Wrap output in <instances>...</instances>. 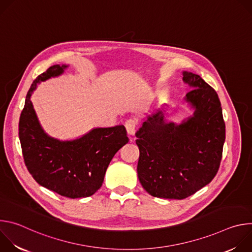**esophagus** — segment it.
I'll list each match as a JSON object with an SVG mask.
<instances>
[{
    "label": "esophagus",
    "mask_w": 252,
    "mask_h": 252,
    "mask_svg": "<svg viewBox=\"0 0 252 252\" xmlns=\"http://www.w3.org/2000/svg\"><path fill=\"white\" fill-rule=\"evenodd\" d=\"M126 126V131L129 135H134L135 133V130H136V122L134 120H128L126 122L125 124Z\"/></svg>",
    "instance_id": "obj_1"
}]
</instances>
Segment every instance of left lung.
<instances>
[{"label":"left lung","mask_w":252,"mask_h":252,"mask_svg":"<svg viewBox=\"0 0 252 252\" xmlns=\"http://www.w3.org/2000/svg\"><path fill=\"white\" fill-rule=\"evenodd\" d=\"M192 90L185 96L193 115L181 124L167 123L158 110L136 131L137 176L155 197L184 199L217 175L225 140V124L219 95L198 75L184 71Z\"/></svg>","instance_id":"left-lung-1"}]
</instances>
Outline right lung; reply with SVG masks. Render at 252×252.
<instances>
[{"mask_svg":"<svg viewBox=\"0 0 252 252\" xmlns=\"http://www.w3.org/2000/svg\"><path fill=\"white\" fill-rule=\"evenodd\" d=\"M67 64L50 66L32 84L19 123V137L29 172L42 187L69 198L88 197L101 187L117 152L128 142L126 127H95L83 136L61 140L42 127L31 100L38 84L63 74Z\"/></svg>","mask_w":252,"mask_h":252,"instance_id":"1","label":"right lung"}]
</instances>
